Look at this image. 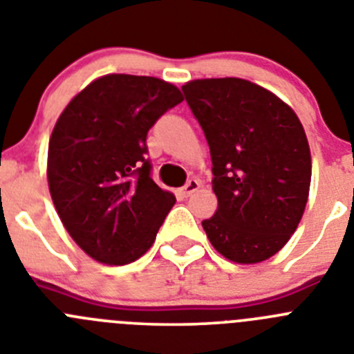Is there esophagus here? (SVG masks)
Segmentation results:
<instances>
[{
  "label": "esophagus",
  "mask_w": 354,
  "mask_h": 354,
  "mask_svg": "<svg viewBox=\"0 0 354 354\" xmlns=\"http://www.w3.org/2000/svg\"><path fill=\"white\" fill-rule=\"evenodd\" d=\"M198 187H200V183H198V180H196V179L187 180L186 186L180 187V195H183L184 198H187V196H192L193 193H195L196 189H198Z\"/></svg>",
  "instance_id": "1"
}]
</instances>
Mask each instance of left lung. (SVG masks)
Returning <instances> with one entry per match:
<instances>
[{
    "label": "left lung",
    "mask_w": 354,
    "mask_h": 354,
    "mask_svg": "<svg viewBox=\"0 0 354 354\" xmlns=\"http://www.w3.org/2000/svg\"><path fill=\"white\" fill-rule=\"evenodd\" d=\"M183 92L211 149L218 207L202 221L211 245L236 264L268 261L298 228L310 192V147L298 115L241 77L193 80Z\"/></svg>",
    "instance_id": "1"
}]
</instances>
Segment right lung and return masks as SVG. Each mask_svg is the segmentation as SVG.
I'll use <instances>...</instances> for the list:
<instances>
[{
  "label": "right lung",
  "mask_w": 354,
  "mask_h": 354,
  "mask_svg": "<svg viewBox=\"0 0 354 354\" xmlns=\"http://www.w3.org/2000/svg\"><path fill=\"white\" fill-rule=\"evenodd\" d=\"M184 101L152 76L106 74L72 97L48 149V184L68 236L93 261L124 266L152 246L174 193L150 179L147 133Z\"/></svg>",
  "instance_id": "add662e5"
}]
</instances>
